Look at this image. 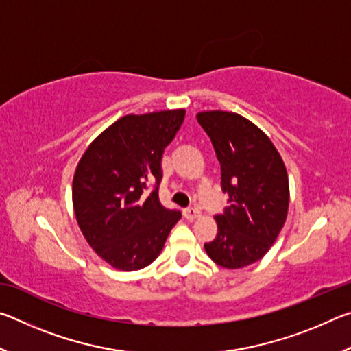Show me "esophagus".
I'll use <instances>...</instances> for the list:
<instances>
[{
  "instance_id": "obj_1",
  "label": "esophagus",
  "mask_w": 351,
  "mask_h": 351,
  "mask_svg": "<svg viewBox=\"0 0 351 351\" xmlns=\"http://www.w3.org/2000/svg\"><path fill=\"white\" fill-rule=\"evenodd\" d=\"M182 213H184V217H186L187 219H195V218H198L201 215V212H199L198 207H187V209L182 210Z\"/></svg>"
}]
</instances>
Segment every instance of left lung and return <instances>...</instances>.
Wrapping results in <instances>:
<instances>
[{"instance_id":"left-lung-1","label":"left lung","mask_w":351,"mask_h":351,"mask_svg":"<svg viewBox=\"0 0 351 351\" xmlns=\"http://www.w3.org/2000/svg\"><path fill=\"white\" fill-rule=\"evenodd\" d=\"M198 123L221 165L229 206L215 215L217 237L204 249L217 265L245 268L263 258L277 240L289 206L288 173L271 139L237 112L203 111Z\"/></svg>"}]
</instances>
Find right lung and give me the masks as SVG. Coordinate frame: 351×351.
I'll use <instances>...</instances> for the list:
<instances>
[{
    "label": "right lung",
    "instance_id": "right-lung-1",
    "mask_svg": "<svg viewBox=\"0 0 351 351\" xmlns=\"http://www.w3.org/2000/svg\"><path fill=\"white\" fill-rule=\"evenodd\" d=\"M186 110L128 114L94 139L73 181L77 223L100 258L121 271L156 260L181 212L158 195L164 148L182 125ZM152 183L150 195L143 192Z\"/></svg>",
    "mask_w": 351,
    "mask_h": 351
}]
</instances>
